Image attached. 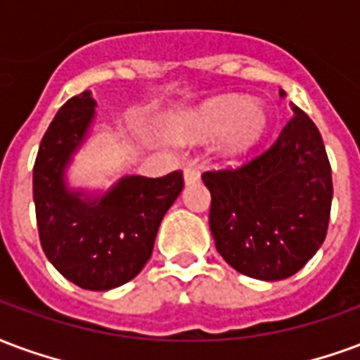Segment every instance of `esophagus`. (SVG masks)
Instances as JSON below:
<instances>
[{"instance_id":"34e87169","label":"esophagus","mask_w":360,"mask_h":360,"mask_svg":"<svg viewBox=\"0 0 360 360\" xmlns=\"http://www.w3.org/2000/svg\"><path fill=\"white\" fill-rule=\"evenodd\" d=\"M184 180H186V184L198 182V180H199V170L193 169V167H186V169H184Z\"/></svg>"}]
</instances>
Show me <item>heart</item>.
Masks as SVG:
<instances>
[{
    "mask_svg": "<svg viewBox=\"0 0 360 360\" xmlns=\"http://www.w3.org/2000/svg\"><path fill=\"white\" fill-rule=\"evenodd\" d=\"M266 112L263 107L251 103L248 97L226 96L199 109L191 119V128L195 134H224L232 132L230 149L245 151L255 143L266 130Z\"/></svg>",
    "mask_w": 360,
    "mask_h": 360,
    "instance_id": "obj_1",
    "label": "heart"
}]
</instances>
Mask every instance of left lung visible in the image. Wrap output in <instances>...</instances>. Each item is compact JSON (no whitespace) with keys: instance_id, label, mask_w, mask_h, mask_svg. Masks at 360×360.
Returning a JSON list of instances; mask_svg holds the SVG:
<instances>
[{"instance_id":"1","label":"left lung","mask_w":360,"mask_h":360,"mask_svg":"<svg viewBox=\"0 0 360 360\" xmlns=\"http://www.w3.org/2000/svg\"><path fill=\"white\" fill-rule=\"evenodd\" d=\"M284 96V91H282ZM276 141L240 167L201 174L211 191L214 245L232 269L257 280L293 276L326 238L332 169L319 128L299 107Z\"/></svg>"}]
</instances>
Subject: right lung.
<instances>
[{
    "mask_svg": "<svg viewBox=\"0 0 360 360\" xmlns=\"http://www.w3.org/2000/svg\"><path fill=\"white\" fill-rule=\"evenodd\" d=\"M96 101L70 97L41 138L32 174L36 222L49 263L82 290L130 282L153 251L165 212L184 188L182 170L161 178L126 176L101 199L82 201L65 188L63 170L88 132Z\"/></svg>",
    "mask_w": 360,
    "mask_h": 360,
    "instance_id": "1",
    "label": "right lung"
}]
</instances>
